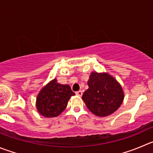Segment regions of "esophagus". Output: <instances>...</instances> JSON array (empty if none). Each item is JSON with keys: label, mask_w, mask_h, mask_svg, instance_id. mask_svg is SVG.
I'll list each match as a JSON object with an SVG mask.
<instances>
[{"label": "esophagus", "mask_w": 153, "mask_h": 153, "mask_svg": "<svg viewBox=\"0 0 153 153\" xmlns=\"http://www.w3.org/2000/svg\"><path fill=\"white\" fill-rule=\"evenodd\" d=\"M76 95H78V96H79V97H81V96L82 95V91H80V90H79V91H76Z\"/></svg>", "instance_id": "obj_1"}]
</instances>
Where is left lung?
Here are the masks:
<instances>
[{"mask_svg":"<svg viewBox=\"0 0 153 153\" xmlns=\"http://www.w3.org/2000/svg\"><path fill=\"white\" fill-rule=\"evenodd\" d=\"M88 85V88L83 93L82 99L93 114L100 117L110 116L123 104V88L110 74L91 73Z\"/></svg>","mask_w":153,"mask_h":153,"instance_id":"8db88e82","label":"left lung"}]
</instances>
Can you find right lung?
I'll list each match as a JSON object with an SVG mask.
<instances>
[{"mask_svg":"<svg viewBox=\"0 0 153 153\" xmlns=\"http://www.w3.org/2000/svg\"><path fill=\"white\" fill-rule=\"evenodd\" d=\"M73 95H75V93L69 85L59 83L56 79H52L40 90L37 95V111L45 117H56L65 110Z\"/></svg>","mask_w":153,"mask_h":153,"instance_id":"1","label":"right lung"}]
</instances>
